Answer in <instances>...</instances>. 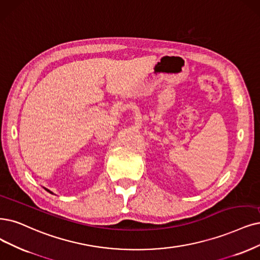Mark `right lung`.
Wrapping results in <instances>:
<instances>
[{
  "label": "right lung",
  "mask_w": 260,
  "mask_h": 260,
  "mask_svg": "<svg viewBox=\"0 0 260 260\" xmlns=\"http://www.w3.org/2000/svg\"><path fill=\"white\" fill-rule=\"evenodd\" d=\"M45 189H46V190H47V191H49V193H51V194H52V191H50V190H49V189H47V188H45Z\"/></svg>",
  "instance_id": "obj_1"
}]
</instances>
